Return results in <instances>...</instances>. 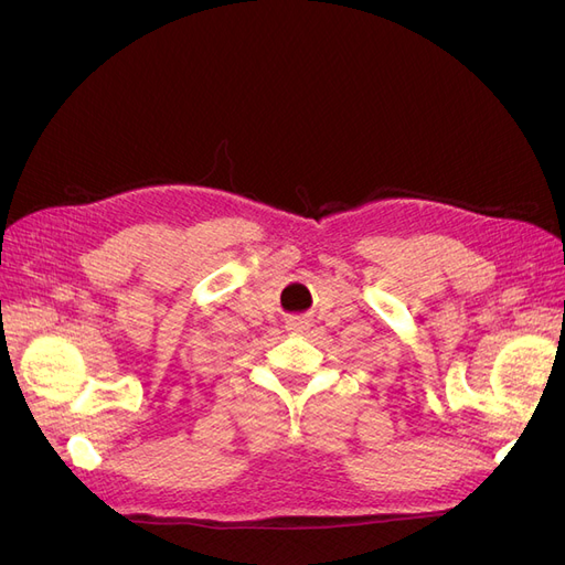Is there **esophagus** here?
<instances>
[{
	"instance_id": "obj_1",
	"label": "esophagus",
	"mask_w": 565,
	"mask_h": 565,
	"mask_svg": "<svg viewBox=\"0 0 565 565\" xmlns=\"http://www.w3.org/2000/svg\"><path fill=\"white\" fill-rule=\"evenodd\" d=\"M306 328H309V320L297 318V320L292 322V330H306Z\"/></svg>"
}]
</instances>
